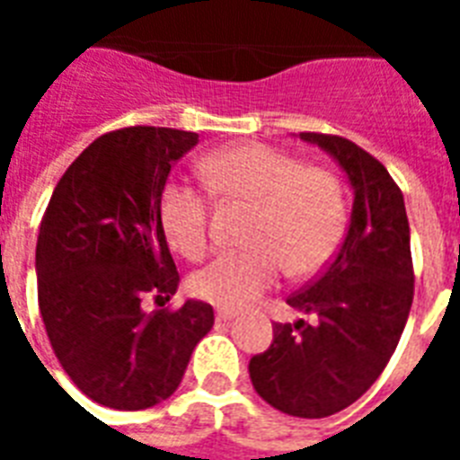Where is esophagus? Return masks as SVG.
Returning <instances> with one entry per match:
<instances>
[{"instance_id":"esophagus-1","label":"esophagus","mask_w":460,"mask_h":460,"mask_svg":"<svg viewBox=\"0 0 460 460\" xmlns=\"http://www.w3.org/2000/svg\"><path fill=\"white\" fill-rule=\"evenodd\" d=\"M236 317H238V310H224V307L217 310V322H231V320H236Z\"/></svg>"}]
</instances>
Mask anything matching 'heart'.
<instances>
[{"mask_svg":"<svg viewBox=\"0 0 460 460\" xmlns=\"http://www.w3.org/2000/svg\"><path fill=\"white\" fill-rule=\"evenodd\" d=\"M200 173L212 193L255 205L248 251L222 252L190 288L224 310L251 305L281 279L310 277L334 258L346 234L341 183L322 166L301 164L267 143H238L208 155ZM159 219L169 243L190 260L209 243V200L186 181H169L159 198Z\"/></svg>","mask_w":460,"mask_h":460,"instance_id":"heart-1","label":"heart"}]
</instances>
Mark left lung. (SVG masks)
Masks as SVG:
<instances>
[{
	"label": "left lung",
	"instance_id": "1",
	"mask_svg": "<svg viewBox=\"0 0 460 460\" xmlns=\"http://www.w3.org/2000/svg\"><path fill=\"white\" fill-rule=\"evenodd\" d=\"M334 159L353 190L336 258L288 296L313 322L274 324L272 346L251 358L255 392L281 413L327 418L363 396L389 363L413 303V262L403 193L385 166L339 136L301 133Z\"/></svg>",
	"mask_w": 460,
	"mask_h": 460
}]
</instances>
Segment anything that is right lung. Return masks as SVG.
Segmentation results:
<instances>
[{
	"instance_id": "1",
	"label": "right lung",
	"mask_w": 460,
	"mask_h": 460,
	"mask_svg": "<svg viewBox=\"0 0 460 460\" xmlns=\"http://www.w3.org/2000/svg\"><path fill=\"white\" fill-rule=\"evenodd\" d=\"M198 133L133 126L100 136L68 166L35 248L38 303L61 367L88 399L143 411L169 399L215 324L212 305L169 301L179 272L159 219L172 166Z\"/></svg>"
}]
</instances>
